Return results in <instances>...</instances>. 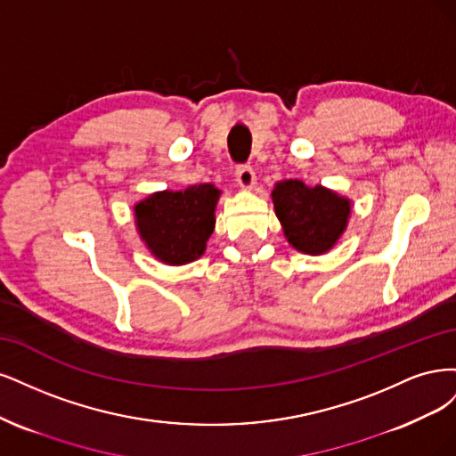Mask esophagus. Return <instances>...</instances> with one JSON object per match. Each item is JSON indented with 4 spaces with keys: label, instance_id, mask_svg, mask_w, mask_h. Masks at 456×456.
I'll return each instance as SVG.
<instances>
[{
    "label": "esophagus",
    "instance_id": "34e87169",
    "mask_svg": "<svg viewBox=\"0 0 456 456\" xmlns=\"http://www.w3.org/2000/svg\"><path fill=\"white\" fill-rule=\"evenodd\" d=\"M237 183L244 191L254 189V185H256V174H254V170L249 168V167H239L237 168Z\"/></svg>",
    "mask_w": 456,
    "mask_h": 456
}]
</instances>
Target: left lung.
<instances>
[{"mask_svg":"<svg viewBox=\"0 0 456 456\" xmlns=\"http://www.w3.org/2000/svg\"><path fill=\"white\" fill-rule=\"evenodd\" d=\"M271 199L288 244L301 254H328L348 227L352 202L330 187L282 180L274 183Z\"/></svg>","mask_w":456,"mask_h":456,"instance_id":"8db88e82","label":"left lung"}]
</instances>
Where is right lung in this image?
Masks as SVG:
<instances>
[{
	"label": "right lung",
	"instance_id": "add662e5",
	"mask_svg": "<svg viewBox=\"0 0 456 456\" xmlns=\"http://www.w3.org/2000/svg\"><path fill=\"white\" fill-rule=\"evenodd\" d=\"M222 197L212 183L180 191H157L134 204V224L142 242L165 265L180 267L207 252Z\"/></svg>",
	"mask_w": 456,
	"mask_h": 456
}]
</instances>
